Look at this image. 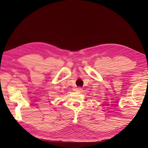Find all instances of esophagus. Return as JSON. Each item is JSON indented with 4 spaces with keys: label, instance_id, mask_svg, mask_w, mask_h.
Wrapping results in <instances>:
<instances>
[{
    "label": "esophagus",
    "instance_id": "esophagus-1",
    "mask_svg": "<svg viewBox=\"0 0 148 148\" xmlns=\"http://www.w3.org/2000/svg\"><path fill=\"white\" fill-rule=\"evenodd\" d=\"M76 90H77V91H81L82 90V88L80 87H77V88H76Z\"/></svg>",
    "mask_w": 148,
    "mask_h": 148
}]
</instances>
